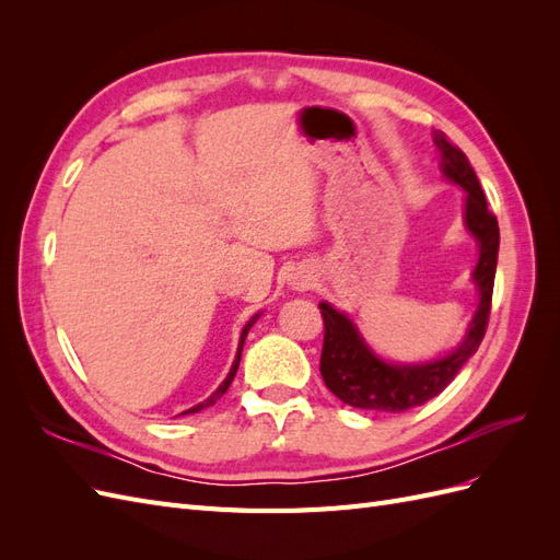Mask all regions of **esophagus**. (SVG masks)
<instances>
[{"label":"esophagus","mask_w":560,"mask_h":560,"mask_svg":"<svg viewBox=\"0 0 560 560\" xmlns=\"http://www.w3.org/2000/svg\"><path fill=\"white\" fill-rule=\"evenodd\" d=\"M311 280H313L311 276H301L294 284H296V287H308V284H311Z\"/></svg>","instance_id":"1"}]
</instances>
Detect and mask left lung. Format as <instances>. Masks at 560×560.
I'll return each instance as SVG.
<instances>
[{
  "label": "left lung",
  "instance_id": "left-lung-1",
  "mask_svg": "<svg viewBox=\"0 0 560 560\" xmlns=\"http://www.w3.org/2000/svg\"><path fill=\"white\" fill-rule=\"evenodd\" d=\"M434 144L439 149V171L465 191V229L479 245V259L471 270V282L479 290V306L469 319L463 341L448 354L430 362L406 364L383 360L364 341L362 331L348 313L336 311L331 303L322 301L325 346H322L319 374L331 393L352 409L401 413L430 401L457 376V371L483 341L500 249L498 219L488 212L479 177L463 151L453 147L439 130L434 132Z\"/></svg>",
  "mask_w": 560,
  "mask_h": 560
}]
</instances>
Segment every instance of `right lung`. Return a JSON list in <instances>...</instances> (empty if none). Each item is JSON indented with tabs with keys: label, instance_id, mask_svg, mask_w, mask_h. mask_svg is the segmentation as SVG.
Returning <instances> with one entry per match:
<instances>
[{
	"label": "right lung",
	"instance_id": "add662e5",
	"mask_svg": "<svg viewBox=\"0 0 560 560\" xmlns=\"http://www.w3.org/2000/svg\"><path fill=\"white\" fill-rule=\"evenodd\" d=\"M259 315L261 313H257L254 315L247 325L243 327V331H241V341H238V352H235V360H233V364H231V371H229V376L222 381V385H219L214 393L208 397V399H202L200 404H196V406H191V409H186V411H182V416H186V413H198V411H202V409H208V406H212V404H217V399H222V395L226 393L229 389V385L233 383V378H235V371H238V364H241V354H243V346H245V338H247V331L252 329V325L254 322L259 319Z\"/></svg>",
	"mask_w": 560,
	"mask_h": 560
}]
</instances>
